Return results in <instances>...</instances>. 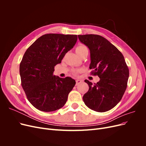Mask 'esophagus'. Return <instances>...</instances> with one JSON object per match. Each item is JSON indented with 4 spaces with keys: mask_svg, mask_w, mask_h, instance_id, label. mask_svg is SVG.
I'll list each match as a JSON object with an SVG mask.
<instances>
[{
    "mask_svg": "<svg viewBox=\"0 0 146 146\" xmlns=\"http://www.w3.org/2000/svg\"><path fill=\"white\" fill-rule=\"evenodd\" d=\"M82 82H83L82 80H80V79H77V80H76V85H79V84H80Z\"/></svg>",
    "mask_w": 146,
    "mask_h": 146,
    "instance_id": "34e87169",
    "label": "esophagus"
}]
</instances>
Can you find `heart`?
<instances>
[{
    "instance_id": "heart-1",
    "label": "heart",
    "mask_w": 146,
    "mask_h": 146,
    "mask_svg": "<svg viewBox=\"0 0 146 146\" xmlns=\"http://www.w3.org/2000/svg\"><path fill=\"white\" fill-rule=\"evenodd\" d=\"M88 50L87 47L84 45L78 46L76 48V53H77V55L80 54L81 53H82L83 52H84L85 50Z\"/></svg>"
}]
</instances>
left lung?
I'll return each instance as SVG.
<instances>
[{
	"label": "left lung",
	"instance_id": "1",
	"mask_svg": "<svg viewBox=\"0 0 146 146\" xmlns=\"http://www.w3.org/2000/svg\"><path fill=\"white\" fill-rule=\"evenodd\" d=\"M80 41L90 51V69L100 80L85 82L89 90L83 97L88 108L98 112L112 109L121 101L127 88L129 70L123 55L107 39L98 35H78Z\"/></svg>",
	"mask_w": 146,
	"mask_h": 146
}]
</instances>
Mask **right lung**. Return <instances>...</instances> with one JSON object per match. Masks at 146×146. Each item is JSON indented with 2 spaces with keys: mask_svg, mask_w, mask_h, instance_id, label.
<instances>
[{
  "mask_svg": "<svg viewBox=\"0 0 146 146\" xmlns=\"http://www.w3.org/2000/svg\"><path fill=\"white\" fill-rule=\"evenodd\" d=\"M77 40L75 35H44L25 52L19 67L22 86L31 104L40 111L62 108L76 85L72 78H60L53 72Z\"/></svg>",
  "mask_w": 146,
  "mask_h": 146,
  "instance_id": "1",
  "label": "right lung"
}]
</instances>
